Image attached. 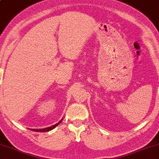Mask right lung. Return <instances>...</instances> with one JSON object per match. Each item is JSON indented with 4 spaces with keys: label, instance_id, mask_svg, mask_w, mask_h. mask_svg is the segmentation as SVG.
<instances>
[{
    "label": "right lung",
    "instance_id": "add662e5",
    "mask_svg": "<svg viewBox=\"0 0 159 159\" xmlns=\"http://www.w3.org/2000/svg\"><path fill=\"white\" fill-rule=\"evenodd\" d=\"M62 120H63V118H62V119H61L58 123H57V124H56L55 125H51V126H50V127L44 128V129H30V130H31V131H36V132H48V131H51V130H53V129H55V128H56V126H58V125L61 124Z\"/></svg>",
    "mask_w": 159,
    "mask_h": 159
}]
</instances>
